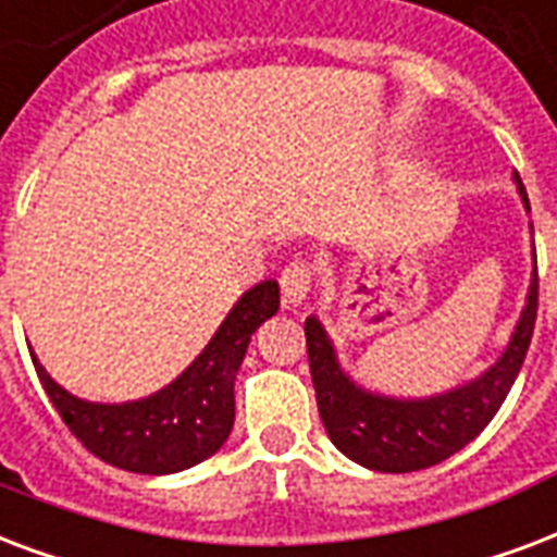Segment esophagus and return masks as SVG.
Instances as JSON below:
<instances>
[{"instance_id": "34e87169", "label": "esophagus", "mask_w": 557, "mask_h": 557, "mask_svg": "<svg viewBox=\"0 0 557 557\" xmlns=\"http://www.w3.org/2000/svg\"><path fill=\"white\" fill-rule=\"evenodd\" d=\"M312 262L307 260H292L286 269L280 271V292H283V304L288 307H297L304 304L312 288Z\"/></svg>"}]
</instances>
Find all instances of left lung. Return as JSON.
<instances>
[{
  "label": "left lung",
  "mask_w": 557,
  "mask_h": 557,
  "mask_svg": "<svg viewBox=\"0 0 557 557\" xmlns=\"http://www.w3.org/2000/svg\"><path fill=\"white\" fill-rule=\"evenodd\" d=\"M515 181L525 210H532L520 175H515ZM534 318H537V262H534L523 315L505 347L503 359L479 380L426 400H394L359 388L335 362L324 326L315 318H307L304 333H307L309 373H312L318 411L324 420L326 435L356 465L371 467L380 473H411V470L441 465L444 458L467 447L494 420L523 368L525 350L532 345Z\"/></svg>",
  "instance_id": "left-lung-1"
}]
</instances>
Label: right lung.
Masks as SVG:
<instances>
[{"label": "right lung", "mask_w": 557, "mask_h": 557, "mask_svg": "<svg viewBox=\"0 0 557 557\" xmlns=\"http://www.w3.org/2000/svg\"><path fill=\"white\" fill-rule=\"evenodd\" d=\"M280 307L274 280L253 286L231 309L203 354L163 392L146 400L104 406L63 392L32 356L34 371L49 400L75 438L92 456L131 473L163 476L210 458L233 430L236 400L233 382L250 335Z\"/></svg>", "instance_id": "1"}]
</instances>
